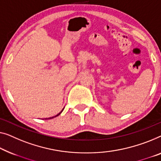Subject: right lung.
I'll list each match as a JSON object with an SVG mask.
<instances>
[{"label":"right lung","instance_id":"right-lung-1","mask_svg":"<svg viewBox=\"0 0 161 161\" xmlns=\"http://www.w3.org/2000/svg\"><path fill=\"white\" fill-rule=\"evenodd\" d=\"M64 108H63V109H62V111H61V112H60V113H59V114H58L57 115H56V116H53V117H50V118H46V119H53V118H54V117H56V116H59V115H60V114H61V113H62V111H64Z\"/></svg>","mask_w":161,"mask_h":161}]
</instances>
